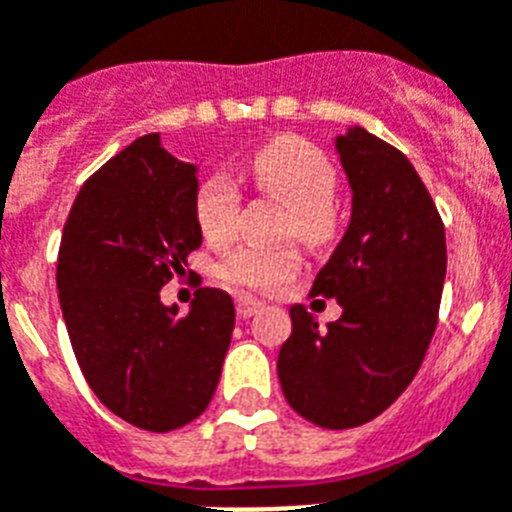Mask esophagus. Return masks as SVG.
I'll list each match as a JSON object with an SVG mask.
<instances>
[{"mask_svg":"<svg viewBox=\"0 0 512 512\" xmlns=\"http://www.w3.org/2000/svg\"><path fill=\"white\" fill-rule=\"evenodd\" d=\"M235 308H238L240 319H251V316L256 314V311H259V308H261V303L253 301V298H238Z\"/></svg>","mask_w":512,"mask_h":512,"instance_id":"obj_1","label":"esophagus"}]
</instances>
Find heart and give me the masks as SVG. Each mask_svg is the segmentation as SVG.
Returning a JSON list of instances; mask_svg holds the SVG:
<instances>
[{"mask_svg": "<svg viewBox=\"0 0 512 512\" xmlns=\"http://www.w3.org/2000/svg\"><path fill=\"white\" fill-rule=\"evenodd\" d=\"M256 188L290 209L287 235L308 246H324L335 235L337 170L327 156L301 138H277L251 159ZM240 211L238 185L227 175H209L196 190V222L209 243H227L235 235ZM298 269L293 248H240L230 253L219 277L238 290L266 293Z\"/></svg>", "mask_w": 512, "mask_h": 512, "instance_id": "obj_1", "label": "heart"}]
</instances>
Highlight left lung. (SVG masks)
Returning <instances> with one entry per match:
<instances>
[{
  "label": "left lung",
  "mask_w": 512,
  "mask_h": 512,
  "mask_svg": "<svg viewBox=\"0 0 512 512\" xmlns=\"http://www.w3.org/2000/svg\"><path fill=\"white\" fill-rule=\"evenodd\" d=\"M335 149L353 214L311 295L337 298L342 316L322 329L303 306L290 308L277 377L306 421L353 429L416 377L437 329L447 248L442 217L405 154L358 125L337 135Z\"/></svg>",
  "instance_id": "left-lung-1"
}]
</instances>
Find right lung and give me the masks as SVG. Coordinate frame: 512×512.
<instances>
[{
    "mask_svg": "<svg viewBox=\"0 0 512 512\" xmlns=\"http://www.w3.org/2000/svg\"><path fill=\"white\" fill-rule=\"evenodd\" d=\"M196 190V164L143 135L83 183L59 243V306L80 371L114 416L146 432L206 411L235 327L217 287H198L185 316L159 301L201 246Z\"/></svg>",
    "mask_w": 512,
    "mask_h": 512,
    "instance_id": "add662e5",
    "label": "right lung"
}]
</instances>
